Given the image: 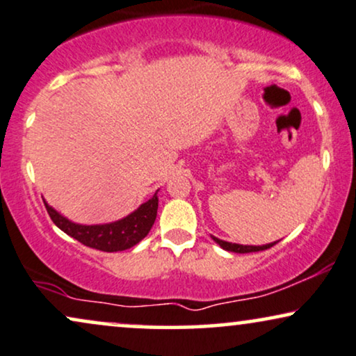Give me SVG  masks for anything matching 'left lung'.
<instances>
[{
	"label": "left lung",
	"mask_w": 356,
	"mask_h": 356,
	"mask_svg": "<svg viewBox=\"0 0 356 356\" xmlns=\"http://www.w3.org/2000/svg\"><path fill=\"white\" fill-rule=\"evenodd\" d=\"M211 240L215 243H218L220 246H222L223 250L227 251H232V253H254V251H263V250H268L271 248V246L276 245L277 241L274 243H268V245H261V246H253V245H238V243H230V241H223L220 240V238L211 235Z\"/></svg>",
	"instance_id": "8db88e82"
}]
</instances>
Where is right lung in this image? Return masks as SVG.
Masks as SVG:
<instances>
[{
    "label": "right lung",
    "instance_id": "right-lung-1",
    "mask_svg": "<svg viewBox=\"0 0 356 356\" xmlns=\"http://www.w3.org/2000/svg\"><path fill=\"white\" fill-rule=\"evenodd\" d=\"M44 204H46L47 213L52 218V222L67 235L75 238L85 246H90V248L115 253V251L133 248L149 233L152 225H154L159 199H157L156 191L149 200L139 205L129 215L116 220V222L100 225L75 223L62 213H58L56 209H52L46 200H44Z\"/></svg>",
    "mask_w": 356,
    "mask_h": 356
}]
</instances>
